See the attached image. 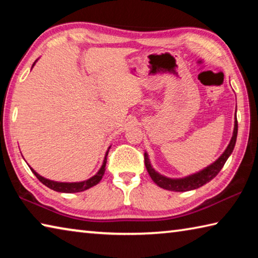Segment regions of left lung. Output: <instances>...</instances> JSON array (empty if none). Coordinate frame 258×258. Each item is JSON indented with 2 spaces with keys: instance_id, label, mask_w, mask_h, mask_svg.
I'll use <instances>...</instances> for the list:
<instances>
[{
  "instance_id": "1",
  "label": "left lung",
  "mask_w": 258,
  "mask_h": 258,
  "mask_svg": "<svg viewBox=\"0 0 258 258\" xmlns=\"http://www.w3.org/2000/svg\"><path fill=\"white\" fill-rule=\"evenodd\" d=\"M237 134H238V120L235 118L233 135L232 138H231V141L229 143L228 148L225 149V151L222 154L220 158H218L216 161H214L212 165H209L208 167L203 169V171H200L196 174H192V175H189L183 178H169L164 175H160L159 173H157L155 169L152 168L150 160L148 158V155L145 154V164H146L147 171L149 173L152 181H154L158 186L163 187V189L177 191V192H184V191L197 189V187L203 186L209 181H212L213 178L220 173L222 167H223L225 164V161L228 160L230 155L232 154V151L234 149L235 141H237Z\"/></svg>"
}]
</instances>
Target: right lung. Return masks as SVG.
<instances>
[{
    "label": "right lung",
    "mask_w": 258,
    "mask_h": 258,
    "mask_svg": "<svg viewBox=\"0 0 258 258\" xmlns=\"http://www.w3.org/2000/svg\"><path fill=\"white\" fill-rule=\"evenodd\" d=\"M35 64V62H34ZM33 64V66H34ZM109 149H110V147H109ZM108 151L106 152V156H104V159H103V164L101 166V168L99 169V172L95 174L94 176H92L89 180L86 181H82V182H72V183H67V182H55V181H51V180H47V178L41 176L40 174H37L36 172L34 171L33 168L32 172L35 174V176H36L38 180H40L43 184L46 185L47 187H50V189L54 190V191H58V192H66V194H73V192H81V191H84L90 189V187H92L94 185H97L98 183L101 181V178L104 174V171H106V163H107V156H108Z\"/></svg>",
    "instance_id": "add662e5"
}]
</instances>
